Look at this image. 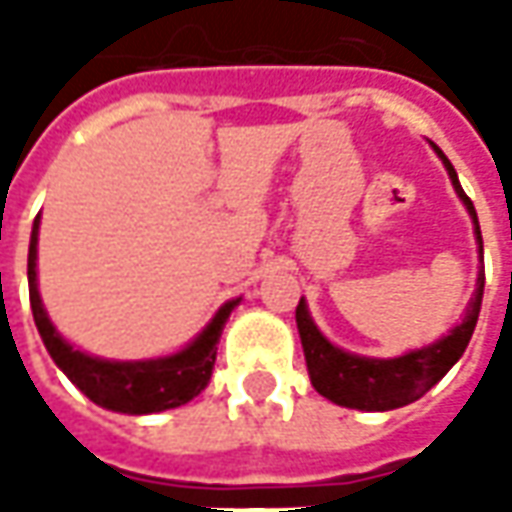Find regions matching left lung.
<instances>
[{
  "instance_id": "left-lung-1",
  "label": "left lung",
  "mask_w": 512,
  "mask_h": 512,
  "mask_svg": "<svg viewBox=\"0 0 512 512\" xmlns=\"http://www.w3.org/2000/svg\"><path fill=\"white\" fill-rule=\"evenodd\" d=\"M433 150L442 156L447 176H450L459 199L464 202L473 225H476V239H479V250H482V230H479L476 207L459 185V176L450 165V159L436 145H433ZM482 293L484 273H479L476 293L467 305L462 325L453 327L439 342L427 344L422 350H410L399 359H367V356L344 353L342 347L330 344L319 333V327L313 325L305 299H302L296 307V325H299V336H302V347H305L310 382L325 399L342 404V407H353V410H396V407L422 399L424 393L462 359L464 347H467L473 330H476V322H479Z\"/></svg>"
}]
</instances>
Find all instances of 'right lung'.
Instances as JSON below:
<instances>
[{
    "label": "right lung",
    "instance_id": "obj_1",
    "mask_svg": "<svg viewBox=\"0 0 512 512\" xmlns=\"http://www.w3.org/2000/svg\"><path fill=\"white\" fill-rule=\"evenodd\" d=\"M36 242H39V216L30 230L28 247V287L33 322L48 347L50 359L59 364V370L76 384L90 402L108 407L116 413L145 416V413H162L170 407L187 404L199 396L210 382L213 362H216V344L222 336L230 310L239 305V299L225 302L219 313L210 319V325L187 344L185 350L165 356V359H148V362H108L96 359L82 350H73L48 319L45 305L39 299L36 287Z\"/></svg>",
    "mask_w": 512,
    "mask_h": 512
}]
</instances>
